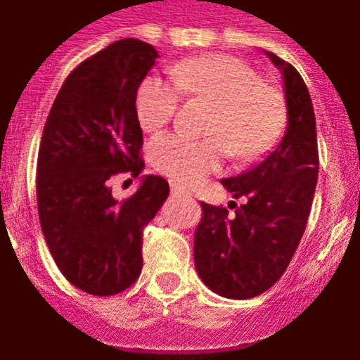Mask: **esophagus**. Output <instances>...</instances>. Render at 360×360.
Returning <instances> with one entry per match:
<instances>
[{"mask_svg":"<svg viewBox=\"0 0 360 360\" xmlns=\"http://www.w3.org/2000/svg\"><path fill=\"white\" fill-rule=\"evenodd\" d=\"M170 190H172V193H174V195H186V198H190V195H192V192H190L186 186H183L181 183H177V181H172Z\"/></svg>","mask_w":360,"mask_h":360,"instance_id":"obj_1","label":"esophagus"}]
</instances>
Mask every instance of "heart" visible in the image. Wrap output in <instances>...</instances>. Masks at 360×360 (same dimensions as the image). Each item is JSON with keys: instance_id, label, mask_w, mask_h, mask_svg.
I'll list each match as a JSON object with an SVG mask.
<instances>
[{"instance_id": "b5f03b06", "label": "heart", "mask_w": 360, "mask_h": 360, "mask_svg": "<svg viewBox=\"0 0 360 360\" xmlns=\"http://www.w3.org/2000/svg\"><path fill=\"white\" fill-rule=\"evenodd\" d=\"M171 81L146 76L136 94L137 121L154 132L179 108L181 96L214 105L206 123L212 136L161 134L150 143V159L159 172L181 183L201 179L223 162L228 152L239 161L264 155L279 141L286 124V99L279 86L261 81L246 61L226 54L183 59L170 68Z\"/></svg>"}]
</instances>
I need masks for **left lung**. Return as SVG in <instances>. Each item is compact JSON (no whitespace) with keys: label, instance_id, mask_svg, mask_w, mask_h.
Instances as JSON below:
<instances>
[{"label":"left lung","instance_id":"8db88e82","mask_svg":"<svg viewBox=\"0 0 360 360\" xmlns=\"http://www.w3.org/2000/svg\"><path fill=\"white\" fill-rule=\"evenodd\" d=\"M284 79L288 127L279 146L255 168L221 179L233 198L230 214L201 202L193 259L202 283L228 299H252L271 288L288 268L304 233L319 176L315 114L301 74L268 52Z\"/></svg>","mask_w":360,"mask_h":360}]
</instances>
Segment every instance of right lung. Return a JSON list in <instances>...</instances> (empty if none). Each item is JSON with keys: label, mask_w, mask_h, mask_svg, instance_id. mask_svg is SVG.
I'll use <instances>...</instances> for the list:
<instances>
[{"label": "right lung", "mask_w": 360, "mask_h": 360, "mask_svg": "<svg viewBox=\"0 0 360 360\" xmlns=\"http://www.w3.org/2000/svg\"><path fill=\"white\" fill-rule=\"evenodd\" d=\"M158 50L120 39L81 61L59 89L37 154V214L61 274L90 295L130 288L143 270V230L170 186L145 176L128 199L112 195L110 179L145 168L136 94Z\"/></svg>", "instance_id": "right-lung-1"}]
</instances>
